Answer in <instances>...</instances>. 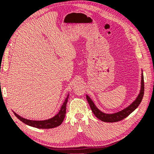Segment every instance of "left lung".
<instances>
[{"instance_id":"8db88e82","label":"left lung","mask_w":154,"mask_h":154,"mask_svg":"<svg viewBox=\"0 0 154 154\" xmlns=\"http://www.w3.org/2000/svg\"><path fill=\"white\" fill-rule=\"evenodd\" d=\"M144 76H143V73H142V80H141V88L140 93H139L138 96L137 97L135 100L133 101L132 104H130L129 106L126 107V108L123 109V110L118 111V112L113 113H106L104 112H102L100 111L96 105L94 104L93 101L91 100L88 94H86V98L88 103H89L90 108H91L92 112L94 114V116L99 119L101 121L104 122H107V123H114V122H118L121 121L126 117H128L130 113L135 110L137 108L139 105L140 104L141 102H142L143 96H144Z\"/></svg>"}]
</instances>
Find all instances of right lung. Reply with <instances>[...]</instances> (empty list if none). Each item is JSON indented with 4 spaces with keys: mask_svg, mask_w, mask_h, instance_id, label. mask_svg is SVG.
<instances>
[{
    "mask_svg": "<svg viewBox=\"0 0 154 154\" xmlns=\"http://www.w3.org/2000/svg\"><path fill=\"white\" fill-rule=\"evenodd\" d=\"M69 94H67L66 98L65 99L64 103L61 106L60 110L59 111V112L57 114L53 116L51 119H47V120H43V121H33V120H29L26 119L24 118H22L20 116V115L17 114V113L13 111L15 116L19 120H20L23 123L26 124L31 127L39 128V129H50V128H56L57 126L60 125L64 121L65 118V114H66V103L68 101Z\"/></svg>",
    "mask_w": 154,
    "mask_h": 154,
    "instance_id": "obj_1",
    "label": "right lung"
}]
</instances>
